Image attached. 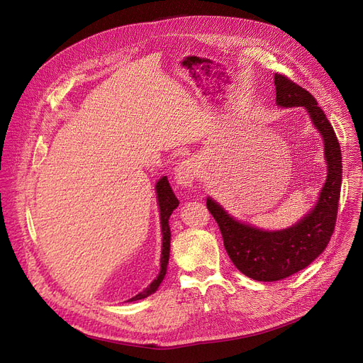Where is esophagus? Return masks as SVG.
Listing matches in <instances>:
<instances>
[{"label":"esophagus","instance_id":"34e87169","mask_svg":"<svg viewBox=\"0 0 363 363\" xmlns=\"http://www.w3.org/2000/svg\"><path fill=\"white\" fill-rule=\"evenodd\" d=\"M197 172H199L197 164L191 159H186L178 163V166L175 167V181L178 185L191 186L199 175Z\"/></svg>","mask_w":363,"mask_h":363}]
</instances>
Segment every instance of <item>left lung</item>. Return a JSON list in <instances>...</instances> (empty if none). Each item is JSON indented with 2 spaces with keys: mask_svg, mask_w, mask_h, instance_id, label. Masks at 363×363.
<instances>
[{
  "mask_svg": "<svg viewBox=\"0 0 363 363\" xmlns=\"http://www.w3.org/2000/svg\"><path fill=\"white\" fill-rule=\"evenodd\" d=\"M277 104L304 107L325 145L328 175L313 211L294 226L282 231H262L228 215L211 197L207 208L219 225L223 245L237 269L256 281L271 282L287 278L309 266L334 233L341 188V150L335 132L313 95L285 74L275 73Z\"/></svg>",
  "mask_w": 363,
  "mask_h": 363,
  "instance_id": "1",
  "label": "left lung"
}]
</instances>
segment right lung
Listing matches in <instances>:
<instances>
[{
  "mask_svg": "<svg viewBox=\"0 0 363 363\" xmlns=\"http://www.w3.org/2000/svg\"><path fill=\"white\" fill-rule=\"evenodd\" d=\"M156 191H157V200H159V207H160V223H162V256H160V272L157 275V278L152 281L148 287L141 291L140 294H137L135 297L129 298L128 301H135V300H141L148 297L150 294L155 293L160 282L163 281L164 275H166V269H167V263H169V252H170V228H169V218L172 215V212L175 211L178 207L179 201L175 197L174 191H172V188L169 185V181L166 177H163L157 185H156Z\"/></svg>",
  "mask_w": 363,
  "mask_h": 363,
  "instance_id": "add662e5",
  "label": "right lung"
}]
</instances>
